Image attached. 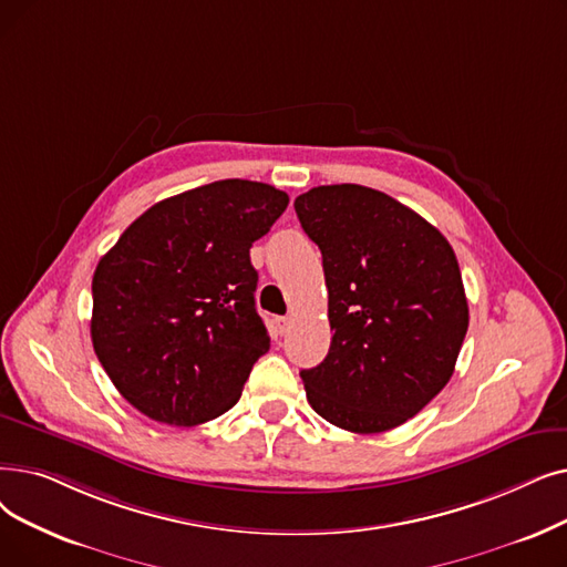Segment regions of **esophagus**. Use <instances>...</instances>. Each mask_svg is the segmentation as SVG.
I'll return each instance as SVG.
<instances>
[{
    "instance_id": "34e87169",
    "label": "esophagus",
    "mask_w": 567,
    "mask_h": 567,
    "mask_svg": "<svg viewBox=\"0 0 567 567\" xmlns=\"http://www.w3.org/2000/svg\"><path fill=\"white\" fill-rule=\"evenodd\" d=\"M289 327H291V319H289V317H276V329H278L280 336L287 333Z\"/></svg>"
}]
</instances>
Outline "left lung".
<instances>
[{"mask_svg":"<svg viewBox=\"0 0 567 567\" xmlns=\"http://www.w3.org/2000/svg\"><path fill=\"white\" fill-rule=\"evenodd\" d=\"M293 208L322 250L333 331L324 361L301 371L308 403L344 431L396 429L450 382L467 331L452 245L363 185L312 187Z\"/></svg>","mask_w":567,"mask_h":567,"instance_id":"left-lung-1","label":"left lung"}]
</instances>
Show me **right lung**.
<instances>
[{"label":"right lung","instance_id":"right-lung-1","mask_svg":"<svg viewBox=\"0 0 567 567\" xmlns=\"http://www.w3.org/2000/svg\"><path fill=\"white\" fill-rule=\"evenodd\" d=\"M289 196L217 181L147 208L92 278V344L138 412L196 426L231 410L270 338L255 306L259 240Z\"/></svg>","mask_w":567,"mask_h":567}]
</instances>
